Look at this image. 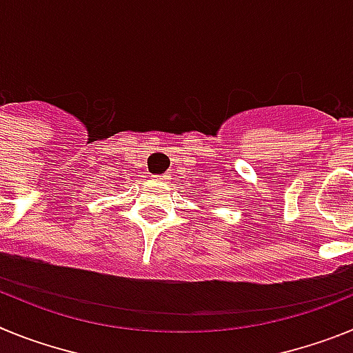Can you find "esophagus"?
Segmentation results:
<instances>
[{
    "mask_svg": "<svg viewBox=\"0 0 353 353\" xmlns=\"http://www.w3.org/2000/svg\"><path fill=\"white\" fill-rule=\"evenodd\" d=\"M154 179L159 180V182H166V180H168V174H155Z\"/></svg>",
    "mask_w": 353,
    "mask_h": 353,
    "instance_id": "obj_1",
    "label": "esophagus"
}]
</instances>
